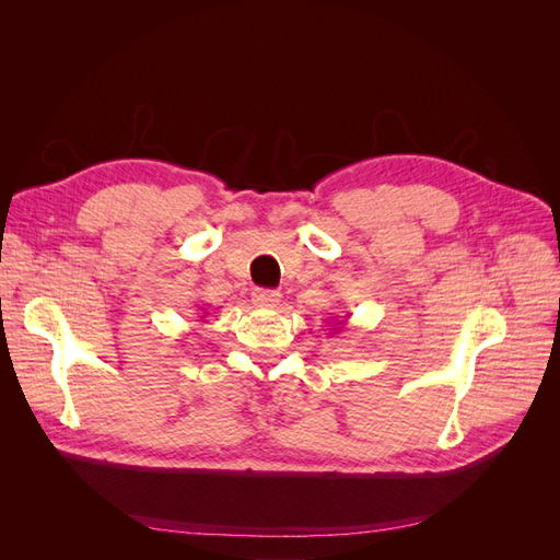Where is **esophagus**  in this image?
<instances>
[{
	"label": "esophagus",
	"mask_w": 560,
	"mask_h": 560,
	"mask_svg": "<svg viewBox=\"0 0 560 560\" xmlns=\"http://www.w3.org/2000/svg\"><path fill=\"white\" fill-rule=\"evenodd\" d=\"M252 301H254V306H259V308H276L280 303V292H276V290H254Z\"/></svg>",
	"instance_id": "1"
}]
</instances>
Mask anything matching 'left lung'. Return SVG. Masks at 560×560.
I'll return each instance as SVG.
<instances>
[{"label":"left lung","instance_id":"1","mask_svg":"<svg viewBox=\"0 0 560 560\" xmlns=\"http://www.w3.org/2000/svg\"><path fill=\"white\" fill-rule=\"evenodd\" d=\"M336 325H343V322H336Z\"/></svg>","mask_w":560,"mask_h":560}]
</instances>
